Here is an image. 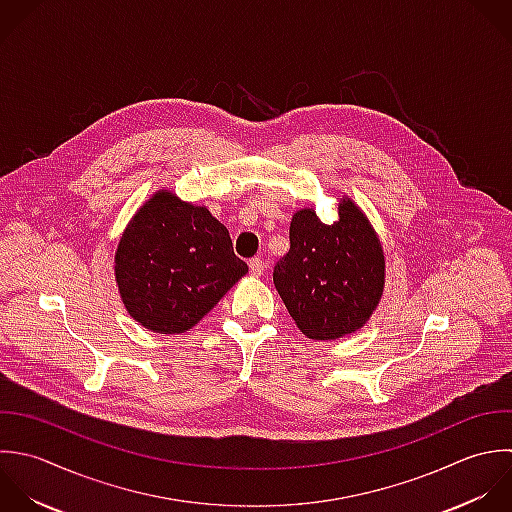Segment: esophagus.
I'll return each instance as SVG.
<instances>
[{"instance_id":"34e87169","label":"esophagus","mask_w":512,"mask_h":512,"mask_svg":"<svg viewBox=\"0 0 512 512\" xmlns=\"http://www.w3.org/2000/svg\"><path fill=\"white\" fill-rule=\"evenodd\" d=\"M249 271H251V275H253V277L263 275V271H265V263H263V259H261V257L251 259V261H249Z\"/></svg>"}]
</instances>
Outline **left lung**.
Returning a JSON list of instances; mask_svg holds the SVG:
<instances>
[{"mask_svg": "<svg viewBox=\"0 0 512 512\" xmlns=\"http://www.w3.org/2000/svg\"><path fill=\"white\" fill-rule=\"evenodd\" d=\"M291 249L273 271L275 287L309 339H337L365 325L385 283V257L367 217L351 199L339 219L323 223L313 209L293 215Z\"/></svg>", "mask_w": 512, "mask_h": 512, "instance_id": "obj_1", "label": "left lung"}]
</instances>
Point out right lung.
<instances>
[{"mask_svg": "<svg viewBox=\"0 0 512 512\" xmlns=\"http://www.w3.org/2000/svg\"><path fill=\"white\" fill-rule=\"evenodd\" d=\"M247 271L225 225L167 191L137 211L115 253L125 309L163 335L197 325Z\"/></svg>", "mask_w": 512, "mask_h": 512, "instance_id": "add662e5", "label": "right lung"}]
</instances>
